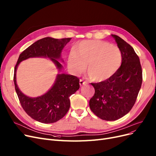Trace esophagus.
Returning a JSON list of instances; mask_svg holds the SVG:
<instances>
[{
  "label": "esophagus",
  "mask_w": 156,
  "mask_h": 156,
  "mask_svg": "<svg viewBox=\"0 0 156 156\" xmlns=\"http://www.w3.org/2000/svg\"><path fill=\"white\" fill-rule=\"evenodd\" d=\"M87 84V81H84L82 79H80V86H82V85H85Z\"/></svg>",
  "instance_id": "1"
}]
</instances>
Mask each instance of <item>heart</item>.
<instances>
[{
  "instance_id": "b5f03b06",
  "label": "heart",
  "mask_w": 156,
  "mask_h": 156,
  "mask_svg": "<svg viewBox=\"0 0 156 156\" xmlns=\"http://www.w3.org/2000/svg\"><path fill=\"white\" fill-rule=\"evenodd\" d=\"M122 62V52L117 46L101 40H82L74 46L67 65L75 75L83 73L87 66L89 78L101 82L111 78Z\"/></svg>"
}]
</instances>
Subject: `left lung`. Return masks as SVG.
<instances>
[{
	"label": "left lung",
	"mask_w": 156,
	"mask_h": 156,
	"mask_svg": "<svg viewBox=\"0 0 156 156\" xmlns=\"http://www.w3.org/2000/svg\"><path fill=\"white\" fill-rule=\"evenodd\" d=\"M112 37L122 52V65L111 78L91 83L95 93L89 101L90 110L106 121L118 119L129 112L135 104L143 81L140 58L133 48L116 34Z\"/></svg>",
	"instance_id": "8db88e82"
}]
</instances>
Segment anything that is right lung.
Instances as JSON below:
<instances>
[{
    "mask_svg": "<svg viewBox=\"0 0 156 156\" xmlns=\"http://www.w3.org/2000/svg\"><path fill=\"white\" fill-rule=\"evenodd\" d=\"M71 38L56 39L45 37L38 40L22 52L15 67L13 81L20 104L31 118L43 123H52L62 119L68 112L73 94L80 88V80L73 75L58 74L55 83L45 94L37 98H30L19 90L16 82V71L20 62L32 57H47L61 70L62 66L58 60L61 52Z\"/></svg>",
    "mask_w": 156,
    "mask_h": 156,
    "instance_id": "1",
    "label": "right lung"
}]
</instances>
